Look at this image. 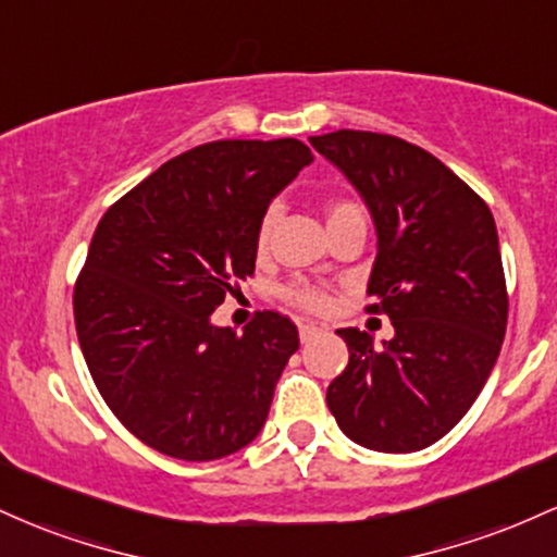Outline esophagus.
Wrapping results in <instances>:
<instances>
[{"label":"esophagus","mask_w":557,"mask_h":557,"mask_svg":"<svg viewBox=\"0 0 557 557\" xmlns=\"http://www.w3.org/2000/svg\"><path fill=\"white\" fill-rule=\"evenodd\" d=\"M324 327H317V324H300L298 335H300V343H311L317 335H322Z\"/></svg>","instance_id":"34e87169"}]
</instances>
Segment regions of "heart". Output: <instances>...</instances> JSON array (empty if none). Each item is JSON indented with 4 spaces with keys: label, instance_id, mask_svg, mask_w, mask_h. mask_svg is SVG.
Instances as JSON below:
<instances>
[{
    "label": "heart",
    "instance_id": "heart-1",
    "mask_svg": "<svg viewBox=\"0 0 557 557\" xmlns=\"http://www.w3.org/2000/svg\"><path fill=\"white\" fill-rule=\"evenodd\" d=\"M354 209H361L356 201H348V198H341V201H332L327 207V220L337 214H345V212H354ZM274 222H277V209L270 207L261 216L259 222V230H257V248L259 253H264L267 248H270V240H272V230H274ZM285 300H290L293 306H298V309H306V311H314V314H324V311L332 306V298L327 290H319L314 285H306V283H293L285 287Z\"/></svg>",
    "mask_w": 557,
    "mask_h": 557
}]
</instances>
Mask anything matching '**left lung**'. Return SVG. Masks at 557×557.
<instances>
[{"label":"left lung","mask_w":557,"mask_h":557,"mask_svg":"<svg viewBox=\"0 0 557 557\" xmlns=\"http://www.w3.org/2000/svg\"><path fill=\"white\" fill-rule=\"evenodd\" d=\"M354 183L376 227L367 311L387 314L393 341L337 330L348 367L327 406L354 443L413 453L466 417L500 356L508 293L487 203L437 157L369 131L309 138Z\"/></svg>","instance_id":"left-lung-1"}]
</instances>
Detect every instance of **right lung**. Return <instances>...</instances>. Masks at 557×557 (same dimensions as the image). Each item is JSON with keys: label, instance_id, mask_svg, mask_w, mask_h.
Wrapping results in <instances>:
<instances>
[{"label": "right lung", "instance_id": "1", "mask_svg": "<svg viewBox=\"0 0 557 557\" xmlns=\"http://www.w3.org/2000/svg\"><path fill=\"white\" fill-rule=\"evenodd\" d=\"M296 138L212 140L164 162L101 216L73 293L101 398L164 456L216 461L251 443L298 330L259 311L246 330L212 311L257 267L267 207L306 164Z\"/></svg>", "mask_w": 557, "mask_h": 557}]
</instances>
